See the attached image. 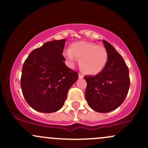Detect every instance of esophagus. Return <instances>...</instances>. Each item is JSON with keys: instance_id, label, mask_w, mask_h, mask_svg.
I'll list each match as a JSON object with an SVG mask.
<instances>
[{"instance_id": "obj_1", "label": "esophagus", "mask_w": 148, "mask_h": 148, "mask_svg": "<svg viewBox=\"0 0 148 148\" xmlns=\"http://www.w3.org/2000/svg\"><path fill=\"white\" fill-rule=\"evenodd\" d=\"M79 79H82V78H84V74H81V73H79Z\"/></svg>"}]
</instances>
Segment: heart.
Segmentation results:
<instances>
[{
	"label": "heart",
	"instance_id": "1",
	"mask_svg": "<svg viewBox=\"0 0 148 148\" xmlns=\"http://www.w3.org/2000/svg\"><path fill=\"white\" fill-rule=\"evenodd\" d=\"M64 56L73 66L80 58L81 68L86 74L95 75L103 70L108 60V53L103 46L94 42L79 41L71 45L70 49L64 51Z\"/></svg>",
	"mask_w": 148,
	"mask_h": 148
}]
</instances>
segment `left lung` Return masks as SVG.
I'll return each mask as SVG.
<instances>
[{
	"mask_svg": "<svg viewBox=\"0 0 148 148\" xmlns=\"http://www.w3.org/2000/svg\"><path fill=\"white\" fill-rule=\"evenodd\" d=\"M108 53L104 68L95 76H86V99L92 109L108 113L118 108L128 94L130 86L129 69L123 57L108 42L103 40Z\"/></svg>",
	"mask_w": 148,
	"mask_h": 148,
	"instance_id": "8db88e82",
	"label": "left lung"
}]
</instances>
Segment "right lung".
Masks as SVG:
<instances>
[{"label":"right lung","mask_w":148,"mask_h":148,"mask_svg":"<svg viewBox=\"0 0 148 148\" xmlns=\"http://www.w3.org/2000/svg\"><path fill=\"white\" fill-rule=\"evenodd\" d=\"M65 40L46 42L34 49L22 67L21 87L26 102L35 111L53 113L63 106L79 74L64 64Z\"/></svg>","instance_id":"obj_1"}]
</instances>
